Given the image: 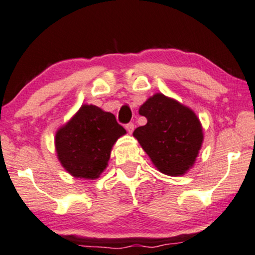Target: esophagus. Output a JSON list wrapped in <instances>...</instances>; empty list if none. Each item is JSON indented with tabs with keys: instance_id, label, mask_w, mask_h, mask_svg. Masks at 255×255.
I'll list each match as a JSON object with an SVG mask.
<instances>
[{
	"instance_id": "obj_1",
	"label": "esophagus",
	"mask_w": 255,
	"mask_h": 255,
	"mask_svg": "<svg viewBox=\"0 0 255 255\" xmlns=\"http://www.w3.org/2000/svg\"><path fill=\"white\" fill-rule=\"evenodd\" d=\"M125 128H127V131L128 132V133H132V132H133V130H134V124L133 123H128V124H127Z\"/></svg>"
}]
</instances>
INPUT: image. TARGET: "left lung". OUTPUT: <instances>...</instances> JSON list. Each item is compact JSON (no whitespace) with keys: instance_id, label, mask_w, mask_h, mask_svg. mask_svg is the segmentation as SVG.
Wrapping results in <instances>:
<instances>
[{"instance_id":"left-lung-1","label":"left lung","mask_w":255,"mask_h":255,"mask_svg":"<svg viewBox=\"0 0 255 255\" xmlns=\"http://www.w3.org/2000/svg\"><path fill=\"white\" fill-rule=\"evenodd\" d=\"M147 123L133 131L143 150L161 173L183 176L193 166L204 140L199 118L190 108L156 94L139 108Z\"/></svg>"}]
</instances>
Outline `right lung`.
Wrapping results in <instances>:
<instances>
[{"mask_svg": "<svg viewBox=\"0 0 255 255\" xmlns=\"http://www.w3.org/2000/svg\"><path fill=\"white\" fill-rule=\"evenodd\" d=\"M125 133L111 112L95 105H82L56 132L58 160L71 176L96 179L107 168L114 144Z\"/></svg>", "mask_w": 255, "mask_h": 255, "instance_id": "obj_1", "label": "right lung"}]
</instances>
